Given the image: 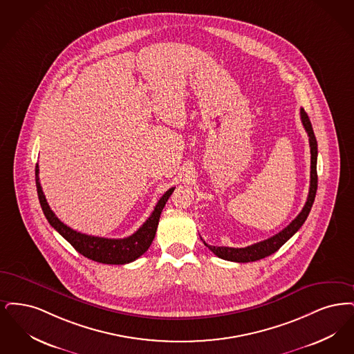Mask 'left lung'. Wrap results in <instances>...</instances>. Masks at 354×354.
Instances as JSON below:
<instances>
[{
    "label": "left lung",
    "mask_w": 354,
    "mask_h": 354,
    "mask_svg": "<svg viewBox=\"0 0 354 354\" xmlns=\"http://www.w3.org/2000/svg\"><path fill=\"white\" fill-rule=\"evenodd\" d=\"M300 118H301V123L306 128V132L308 133L309 147H310V184H309L307 202H306L303 210L299 213V216H296L286 229L277 232V235H274V236H271L266 241L254 243L251 246L242 247V248L216 247L210 246V245L203 242L205 246L207 247L212 252H214V255H216L218 258L225 259V261L247 263V261H259V259H263L266 257H270L271 254L277 252V250L283 246L295 232H297V230L306 222L308 214L312 209L315 197H316V190H317V141L315 138L312 124H310V120H309L304 108L300 109Z\"/></svg>",
    "instance_id": "obj_1"
}]
</instances>
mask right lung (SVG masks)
<instances>
[{"mask_svg":"<svg viewBox=\"0 0 354 354\" xmlns=\"http://www.w3.org/2000/svg\"><path fill=\"white\" fill-rule=\"evenodd\" d=\"M38 174H39V168L37 164L35 185H37V192H38L41 207L44 210V214L46 216L48 223L58 231L62 236L77 250L79 254H82L83 257L91 259V261L104 263V264L131 263V261H136L149 248L153 242L161 212L174 190V187H170L168 192H165V194L158 200L157 205L154 206L152 214L135 234H132L131 236L123 238V239H109V238H100V236H93V235L77 232L61 222L47 203L46 197L42 192V186L39 184Z\"/></svg>","mask_w":354,"mask_h":354,"instance_id":"obj_1","label":"right lung"}]
</instances>
